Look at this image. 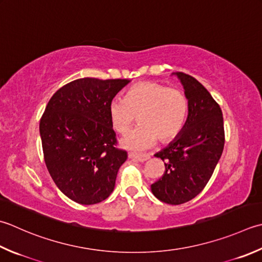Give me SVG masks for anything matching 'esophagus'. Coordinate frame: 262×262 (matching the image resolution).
<instances>
[{
	"label": "esophagus",
	"instance_id": "1",
	"mask_svg": "<svg viewBox=\"0 0 262 262\" xmlns=\"http://www.w3.org/2000/svg\"><path fill=\"white\" fill-rule=\"evenodd\" d=\"M128 157L133 159V160H137V161H141V162H144V161H146V160H148V159H150V155H135V153H129Z\"/></svg>",
	"mask_w": 262,
	"mask_h": 262
}]
</instances>
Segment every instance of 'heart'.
<instances>
[{
  "label": "heart",
  "instance_id": "obj_1",
  "mask_svg": "<svg viewBox=\"0 0 262 262\" xmlns=\"http://www.w3.org/2000/svg\"><path fill=\"white\" fill-rule=\"evenodd\" d=\"M140 124L121 141L132 150H144L158 140L162 144L181 135L188 117V100L182 91L169 89L157 81H142L133 85L125 100L109 104V119L115 132L126 135L136 120Z\"/></svg>",
  "mask_w": 262,
  "mask_h": 262
}]
</instances>
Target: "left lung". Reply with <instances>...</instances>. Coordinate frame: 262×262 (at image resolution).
Listing matches in <instances>:
<instances>
[{"mask_svg": "<svg viewBox=\"0 0 262 262\" xmlns=\"http://www.w3.org/2000/svg\"><path fill=\"white\" fill-rule=\"evenodd\" d=\"M188 100L187 121L176 140L155 155L165 171L151 185L157 199L168 204L188 202L211 178L225 145L223 112L211 94L194 77L176 73Z\"/></svg>", "mask_w": 262, "mask_h": 262, "instance_id": "1", "label": "left lung"}]
</instances>
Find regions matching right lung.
I'll return each mask as SVG.
<instances>
[{
    "label": "right lung",
    "instance_id": "add662e5",
    "mask_svg": "<svg viewBox=\"0 0 262 262\" xmlns=\"http://www.w3.org/2000/svg\"><path fill=\"white\" fill-rule=\"evenodd\" d=\"M129 81H70L51 97L40 118L46 168L60 191L77 203H99L114 191L127 152L117 147L109 104Z\"/></svg>",
    "mask_w": 262,
    "mask_h": 262
}]
</instances>
